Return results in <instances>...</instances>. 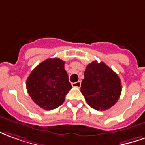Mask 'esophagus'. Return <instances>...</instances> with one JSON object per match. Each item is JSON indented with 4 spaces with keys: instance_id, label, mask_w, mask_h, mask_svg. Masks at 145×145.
Listing matches in <instances>:
<instances>
[{
    "instance_id": "1",
    "label": "esophagus",
    "mask_w": 145,
    "mask_h": 145,
    "mask_svg": "<svg viewBox=\"0 0 145 145\" xmlns=\"http://www.w3.org/2000/svg\"><path fill=\"white\" fill-rule=\"evenodd\" d=\"M72 86L73 87H80L81 86V82L80 81H77V82H75V83H72Z\"/></svg>"
}]
</instances>
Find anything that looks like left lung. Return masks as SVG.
I'll return each mask as SVG.
<instances>
[{
	"instance_id": "obj_1",
	"label": "left lung",
	"mask_w": 145,
	"mask_h": 145,
	"mask_svg": "<svg viewBox=\"0 0 145 145\" xmlns=\"http://www.w3.org/2000/svg\"><path fill=\"white\" fill-rule=\"evenodd\" d=\"M81 93L96 110H107L119 100L122 85L118 75L104 62L87 65L81 83Z\"/></svg>"
}]
</instances>
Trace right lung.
Instances as JSON below:
<instances>
[{
	"label": "right lung",
	"mask_w": 145,
	"mask_h": 145,
	"mask_svg": "<svg viewBox=\"0 0 145 145\" xmlns=\"http://www.w3.org/2000/svg\"><path fill=\"white\" fill-rule=\"evenodd\" d=\"M64 65L65 61L59 58H48L32 71L26 80L29 96L45 110L62 105L72 88Z\"/></svg>",
	"instance_id": "add662e5"
}]
</instances>
